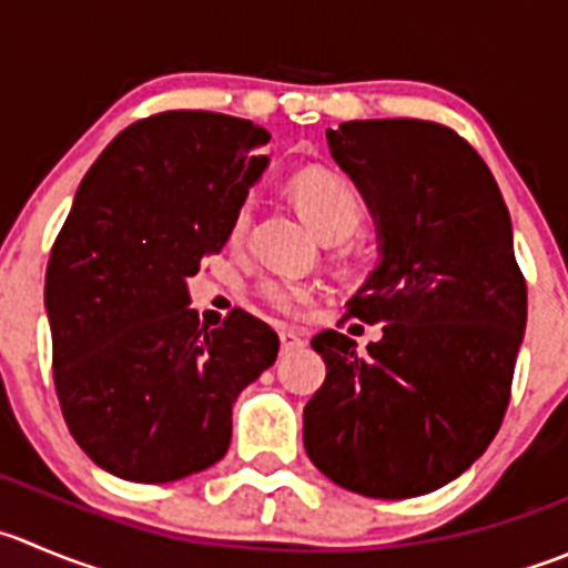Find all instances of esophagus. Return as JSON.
<instances>
[{"mask_svg": "<svg viewBox=\"0 0 568 568\" xmlns=\"http://www.w3.org/2000/svg\"><path fill=\"white\" fill-rule=\"evenodd\" d=\"M280 344H283L285 352H291V349H300V346H305V338H302L296 329H283V333H280Z\"/></svg>", "mask_w": 568, "mask_h": 568, "instance_id": "1", "label": "esophagus"}]
</instances>
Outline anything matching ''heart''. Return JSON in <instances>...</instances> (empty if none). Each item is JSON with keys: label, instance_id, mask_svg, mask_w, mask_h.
Segmentation results:
<instances>
[{"label": "heart", "instance_id": "heart-1", "mask_svg": "<svg viewBox=\"0 0 568 568\" xmlns=\"http://www.w3.org/2000/svg\"><path fill=\"white\" fill-rule=\"evenodd\" d=\"M291 196H294L305 222L324 241H344L346 235L355 233L363 219V205L357 200L355 189L344 178L327 172V169H307V172L296 174L291 180ZM250 219L252 202H244L233 216V224H230V239L239 241L250 227ZM261 291L274 307H283V311H288V307H294L296 302L307 296L302 285L280 283V280H272Z\"/></svg>", "mask_w": 568, "mask_h": 568}]
</instances>
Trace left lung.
Wrapping results in <instances>:
<instances>
[{"instance_id":"obj_1","label":"left lung","mask_w":568,"mask_h":568,"mask_svg":"<svg viewBox=\"0 0 568 568\" xmlns=\"http://www.w3.org/2000/svg\"><path fill=\"white\" fill-rule=\"evenodd\" d=\"M327 146L377 230L349 313L385 327L366 355L335 329L313 335L327 377L302 438L346 491L422 497L486 453L508 407L527 324L510 213L483 158L436 121H344Z\"/></svg>"}]
</instances>
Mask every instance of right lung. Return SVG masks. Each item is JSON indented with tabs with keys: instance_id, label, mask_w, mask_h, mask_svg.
<instances>
[{
	"instance_id": "obj_1",
	"label": "right lung",
	"mask_w": 568,
	"mask_h": 568,
	"mask_svg": "<svg viewBox=\"0 0 568 568\" xmlns=\"http://www.w3.org/2000/svg\"><path fill=\"white\" fill-rule=\"evenodd\" d=\"M268 130L207 110L135 121L74 194L47 266L54 388L71 436L110 475L174 483L224 458L233 405L277 361L266 322L200 324L189 280L230 239L268 169Z\"/></svg>"
}]
</instances>
